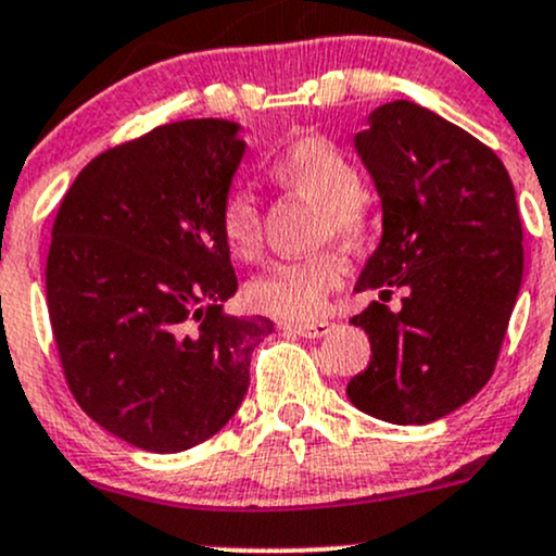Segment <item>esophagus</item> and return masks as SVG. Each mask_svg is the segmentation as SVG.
<instances>
[{
  "label": "esophagus",
  "instance_id": "34e87169",
  "mask_svg": "<svg viewBox=\"0 0 556 556\" xmlns=\"http://www.w3.org/2000/svg\"><path fill=\"white\" fill-rule=\"evenodd\" d=\"M285 329L292 334H301V338H325L332 325L329 321H311V325H285Z\"/></svg>",
  "mask_w": 556,
  "mask_h": 556
}]
</instances>
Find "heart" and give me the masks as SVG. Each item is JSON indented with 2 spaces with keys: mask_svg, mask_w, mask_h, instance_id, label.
<instances>
[{
  "mask_svg": "<svg viewBox=\"0 0 556 556\" xmlns=\"http://www.w3.org/2000/svg\"><path fill=\"white\" fill-rule=\"evenodd\" d=\"M268 174L279 187L321 205V237L362 242L371 229V208L362 194V174L340 144L321 134L295 139L268 163ZM218 229L229 250L253 258L261 250V208L245 187H231L218 205ZM343 261L338 253H316L308 258L279 261L248 285L250 308L285 321H314L327 311L329 292L343 282Z\"/></svg>",
  "mask_w": 556,
  "mask_h": 556,
  "instance_id": "obj_1",
  "label": "heart"
}]
</instances>
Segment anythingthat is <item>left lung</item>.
Masks as SVG:
<instances>
[{"label":"left lung","instance_id":"8db88e82","mask_svg":"<svg viewBox=\"0 0 556 556\" xmlns=\"http://www.w3.org/2000/svg\"><path fill=\"white\" fill-rule=\"evenodd\" d=\"M356 150L382 200V240L356 292L377 290L351 325L371 358L351 404L393 425H427L480 393L522 285V224L504 163L417 102L369 115ZM393 289L402 311L390 312Z\"/></svg>","mask_w":556,"mask_h":556}]
</instances>
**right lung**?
<instances>
[{
	"instance_id": "right-lung-1",
	"label": "right lung",
	"mask_w": 556,
	"mask_h": 556,
	"mask_svg": "<svg viewBox=\"0 0 556 556\" xmlns=\"http://www.w3.org/2000/svg\"><path fill=\"white\" fill-rule=\"evenodd\" d=\"M240 126L192 118L110 148L52 227L47 308L76 404L131 446L176 454L235 417L266 316L237 292L218 205L245 155Z\"/></svg>"
}]
</instances>
